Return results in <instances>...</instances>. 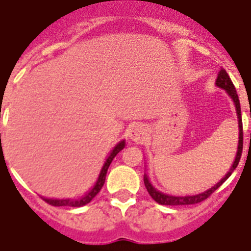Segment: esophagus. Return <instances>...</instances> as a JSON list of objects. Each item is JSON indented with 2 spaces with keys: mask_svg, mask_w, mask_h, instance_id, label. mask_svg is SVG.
<instances>
[{
  "mask_svg": "<svg viewBox=\"0 0 251 251\" xmlns=\"http://www.w3.org/2000/svg\"><path fill=\"white\" fill-rule=\"evenodd\" d=\"M129 137L135 143H142L146 138V129L142 125H139V124L133 125L129 130Z\"/></svg>",
  "mask_w": 251,
  "mask_h": 251,
  "instance_id": "esophagus-1",
  "label": "esophagus"
}]
</instances>
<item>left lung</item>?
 Wrapping results in <instances>:
<instances>
[{
  "mask_svg": "<svg viewBox=\"0 0 251 251\" xmlns=\"http://www.w3.org/2000/svg\"><path fill=\"white\" fill-rule=\"evenodd\" d=\"M216 86L223 88V90L226 91V94L229 95L232 100L234 102V106H236V113H237V118H238V131H240V135H238V147H237V153H236V159L233 161V165L230 167L229 172L226 173V177H223L220 181H219L215 186H212L211 189H208L204 193H201V194L197 195H186V197H173V195H168L164 194V193H161V191L156 190L155 187L151 185L150 182L149 177L147 175H145L143 179H145V186L149 191V194L151 195V198L157 202L159 204H164V206H183V204H195V203H199L207 199L210 197L212 193H214L216 189L222 186L223 183L226 182V178L232 175V172L236 169V167L240 163V159H241V153H242V146H244V133H242V118H241V106H240V100H238V95L237 91L234 88L233 83H232V80H230L229 75H228V73L222 69L220 73L218 74V79H216Z\"/></svg>",
  "mask_w": 251,
  "mask_h": 251,
  "instance_id": "8db88e82",
  "label": "left lung"
}]
</instances>
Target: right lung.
I'll return each mask as SVG.
<instances>
[{
    "label": "right lung",
    "instance_id": "obj_1",
    "mask_svg": "<svg viewBox=\"0 0 251 251\" xmlns=\"http://www.w3.org/2000/svg\"><path fill=\"white\" fill-rule=\"evenodd\" d=\"M124 147H125V141H121L120 143H118L116 147H114L113 150H112V152H110V155L108 156V159H106V161L104 163V165H102L101 171H100V175H99V178L98 181H96V183L94 185V187L91 189L88 193H87L86 195H83L82 198H78V199H48V198H44V201L47 203H49V204H52V206H56V207H60V206H69V207H82L84 206V204H87V203H90L92 199L96 197V194H98L99 191L101 190L102 185H104V182H105V176H106V171H108V168H109L110 163H112V160L114 159V156L117 155L121 150H124Z\"/></svg>",
    "mask_w": 251,
    "mask_h": 251
}]
</instances>
